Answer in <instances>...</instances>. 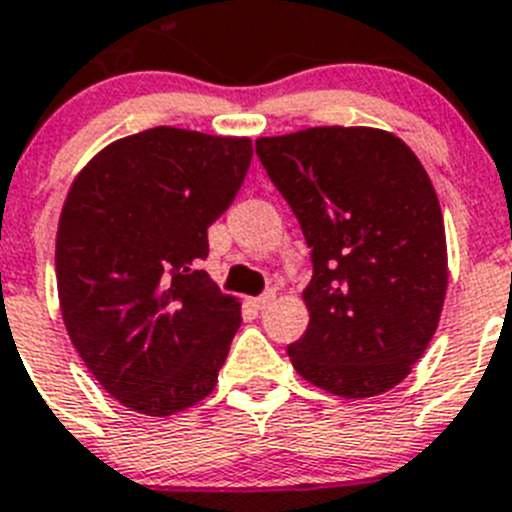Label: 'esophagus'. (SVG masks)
I'll list each match as a JSON object with an SVG mask.
<instances>
[{
	"label": "esophagus",
	"mask_w": 512,
	"mask_h": 512,
	"mask_svg": "<svg viewBox=\"0 0 512 512\" xmlns=\"http://www.w3.org/2000/svg\"><path fill=\"white\" fill-rule=\"evenodd\" d=\"M275 301V291H265L262 296H257V299H252V304L257 306V309H268L270 304Z\"/></svg>",
	"instance_id": "34e87169"
}]
</instances>
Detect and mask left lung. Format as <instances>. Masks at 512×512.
I'll list each match as a JSON object with an SVG mask.
<instances>
[{
  "instance_id": "1",
  "label": "left lung",
  "mask_w": 512,
  "mask_h": 512,
  "mask_svg": "<svg viewBox=\"0 0 512 512\" xmlns=\"http://www.w3.org/2000/svg\"><path fill=\"white\" fill-rule=\"evenodd\" d=\"M262 167L311 247L301 379L348 399L389 391L433 340L448 286L438 195L412 149L379 128L257 139Z\"/></svg>"
}]
</instances>
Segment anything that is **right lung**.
Wrapping results in <instances>:
<instances>
[{
	"label": "right lung",
	"instance_id": "add662e5",
	"mask_svg": "<svg viewBox=\"0 0 512 512\" xmlns=\"http://www.w3.org/2000/svg\"><path fill=\"white\" fill-rule=\"evenodd\" d=\"M250 162V139L159 126L105 146L66 195V332L102 389L141 415L182 412L219 381L242 311L201 260Z\"/></svg>",
	"mask_w": 512,
	"mask_h": 512
}]
</instances>
